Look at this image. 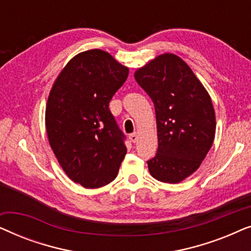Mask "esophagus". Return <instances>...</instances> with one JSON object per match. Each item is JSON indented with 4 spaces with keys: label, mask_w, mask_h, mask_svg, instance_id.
I'll return each instance as SVG.
<instances>
[{
    "label": "esophagus",
    "mask_w": 251,
    "mask_h": 251,
    "mask_svg": "<svg viewBox=\"0 0 251 251\" xmlns=\"http://www.w3.org/2000/svg\"><path fill=\"white\" fill-rule=\"evenodd\" d=\"M129 138H130V140H131L132 143H136L137 142V138H138V135H137L136 132H133V133H131V135H129Z\"/></svg>",
    "instance_id": "obj_1"
}]
</instances>
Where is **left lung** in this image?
I'll return each mask as SVG.
<instances>
[{"instance_id":"1","label":"left lung","mask_w":251,"mask_h":251,"mask_svg":"<svg viewBox=\"0 0 251 251\" xmlns=\"http://www.w3.org/2000/svg\"><path fill=\"white\" fill-rule=\"evenodd\" d=\"M135 78L155 107L159 146L147 161L150 174L164 183H179L200 167L214 143L210 96L188 65L173 53L150 61Z\"/></svg>"}]
</instances>
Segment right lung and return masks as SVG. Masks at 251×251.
<instances>
[{
	"label": "right lung",
	"instance_id": "add662e5",
	"mask_svg": "<svg viewBox=\"0 0 251 251\" xmlns=\"http://www.w3.org/2000/svg\"><path fill=\"white\" fill-rule=\"evenodd\" d=\"M128 74L109 53L89 50L66 65L50 91V146L67 176L85 188L114 180L126 154V136L108 105Z\"/></svg>",
	"mask_w": 251,
	"mask_h": 251
}]
</instances>
